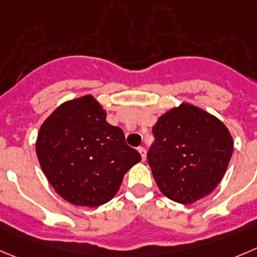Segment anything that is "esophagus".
<instances>
[{"label": "esophagus", "mask_w": 257, "mask_h": 257, "mask_svg": "<svg viewBox=\"0 0 257 257\" xmlns=\"http://www.w3.org/2000/svg\"><path fill=\"white\" fill-rule=\"evenodd\" d=\"M138 150H139V153H140L143 161H145L146 160V150H145V149H144V148H139Z\"/></svg>", "instance_id": "obj_1"}]
</instances>
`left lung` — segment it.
Listing matches in <instances>:
<instances>
[{"instance_id":"obj_1","label":"left lung","mask_w":257,"mask_h":257,"mask_svg":"<svg viewBox=\"0 0 257 257\" xmlns=\"http://www.w3.org/2000/svg\"><path fill=\"white\" fill-rule=\"evenodd\" d=\"M153 135L148 163L164 195L189 204L216 189L233 153L231 134L217 117L183 103L158 119Z\"/></svg>"}]
</instances>
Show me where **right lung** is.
<instances>
[{
    "label": "right lung",
    "mask_w": 257,
    "mask_h": 257,
    "mask_svg": "<svg viewBox=\"0 0 257 257\" xmlns=\"http://www.w3.org/2000/svg\"><path fill=\"white\" fill-rule=\"evenodd\" d=\"M92 96L65 102L45 119L36 155L54 190L74 206L98 207L119 189L123 175L141 160L123 131L106 121Z\"/></svg>",
    "instance_id": "1"
}]
</instances>
